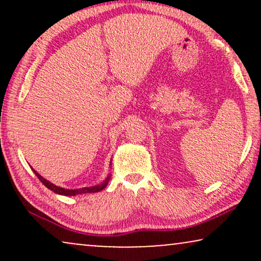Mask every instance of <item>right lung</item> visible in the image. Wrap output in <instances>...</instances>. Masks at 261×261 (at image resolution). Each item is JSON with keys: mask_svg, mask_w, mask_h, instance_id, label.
I'll return each mask as SVG.
<instances>
[{"mask_svg": "<svg viewBox=\"0 0 261 261\" xmlns=\"http://www.w3.org/2000/svg\"><path fill=\"white\" fill-rule=\"evenodd\" d=\"M33 172L35 173V176H37L39 179L41 180V183L45 185L46 188H48L49 190H52L53 192H56V194L58 195H64V196H76V195H81V194H94V192H98L103 190L107 187V184H108V181L110 179V174L108 177L106 178V180L103 181V183L98 184V185H95V187H90V188H82V189H74V190H69V189H64V188H60V187H57V185L49 183L48 180H46L44 177H41L40 174H39L37 171L33 170Z\"/></svg>", "mask_w": 261, "mask_h": 261, "instance_id": "right-lung-1", "label": "right lung"}]
</instances>
